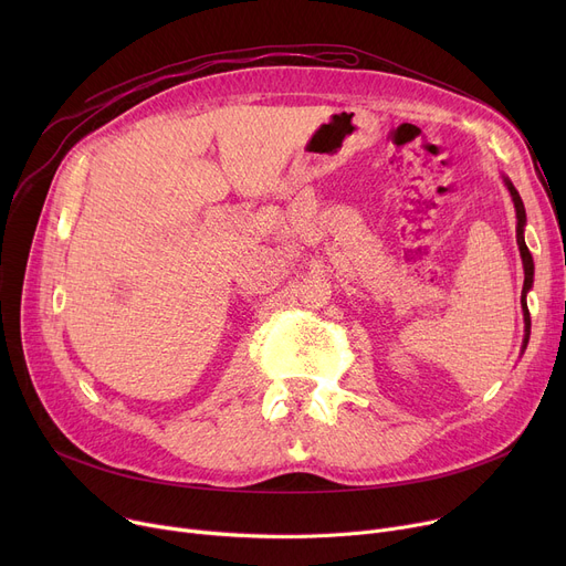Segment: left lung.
<instances>
[{"mask_svg":"<svg viewBox=\"0 0 566 566\" xmlns=\"http://www.w3.org/2000/svg\"><path fill=\"white\" fill-rule=\"evenodd\" d=\"M502 181L504 186H507L510 195H512V201H514V208H516V243H518V250H521V259H523V273H525V282H523V293H521V307H523V321H525V335H523V346H521V353H525L527 348V342H530V312H527V293L532 289V282H534V261H532V254L525 245V206H523V199L518 195V190L514 188V184L510 181L507 176L502 174Z\"/></svg>","mask_w":566,"mask_h":566,"instance_id":"1","label":"left lung"}]
</instances>
